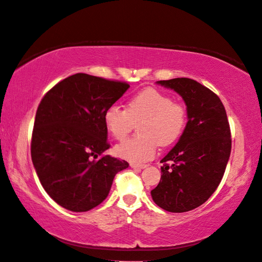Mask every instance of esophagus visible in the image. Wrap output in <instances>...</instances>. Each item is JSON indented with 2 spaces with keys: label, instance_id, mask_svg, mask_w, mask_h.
<instances>
[{
  "label": "esophagus",
  "instance_id": "1",
  "mask_svg": "<svg viewBox=\"0 0 262 262\" xmlns=\"http://www.w3.org/2000/svg\"><path fill=\"white\" fill-rule=\"evenodd\" d=\"M130 166L135 170H142L145 169V167H147L146 164H135V163H130Z\"/></svg>",
  "mask_w": 262,
  "mask_h": 262
}]
</instances>
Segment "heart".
<instances>
[{
    "label": "heart",
    "instance_id": "1",
    "mask_svg": "<svg viewBox=\"0 0 262 262\" xmlns=\"http://www.w3.org/2000/svg\"><path fill=\"white\" fill-rule=\"evenodd\" d=\"M139 122L141 136L123 141L114 148L117 157L137 164L151 160L157 144L169 146L181 136L186 124V111L169 96L149 88L133 96L126 110L113 105L103 114L106 130L117 140L124 139Z\"/></svg>",
    "mask_w": 262,
    "mask_h": 262
}]
</instances>
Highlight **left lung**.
Returning <instances> with one entry per match:
<instances>
[{"label":"left lung","mask_w":262,"mask_h":262,"mask_svg":"<svg viewBox=\"0 0 262 262\" xmlns=\"http://www.w3.org/2000/svg\"><path fill=\"white\" fill-rule=\"evenodd\" d=\"M186 103V127L178 144L161 161V180L150 191L163 210L181 213L199 208L218 188L228 163L231 139L223 102L191 78L157 81Z\"/></svg>","instance_id":"8db88e82"}]
</instances>
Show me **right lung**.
<instances>
[{"label":"right lung","mask_w":262,"mask_h":262,"mask_svg":"<svg viewBox=\"0 0 262 262\" xmlns=\"http://www.w3.org/2000/svg\"><path fill=\"white\" fill-rule=\"evenodd\" d=\"M130 88L77 73L54 85L37 108L32 161L48 195L62 208L85 212L110 194L129 163L103 155L110 145L103 114Z\"/></svg>","instance_id":"right-lung-1"}]
</instances>
